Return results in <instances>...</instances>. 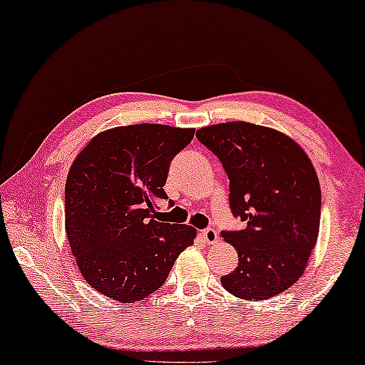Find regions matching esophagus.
<instances>
[{"instance_id":"1","label":"esophagus","mask_w":365,"mask_h":365,"mask_svg":"<svg viewBox=\"0 0 365 365\" xmlns=\"http://www.w3.org/2000/svg\"><path fill=\"white\" fill-rule=\"evenodd\" d=\"M201 236L207 244H217V241H219V234L216 229H204Z\"/></svg>"}]
</instances>
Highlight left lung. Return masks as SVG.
I'll return each mask as SVG.
<instances>
[{"mask_svg": "<svg viewBox=\"0 0 365 365\" xmlns=\"http://www.w3.org/2000/svg\"><path fill=\"white\" fill-rule=\"evenodd\" d=\"M196 136L229 176L234 216L242 231L222 232L239 264L222 287L264 301L294 286L306 271L321 222V186L306 151L277 129L246 121L212 124Z\"/></svg>", "mask_w": 365, "mask_h": 365, "instance_id": "left-lung-1", "label": "left lung"}]
</instances>
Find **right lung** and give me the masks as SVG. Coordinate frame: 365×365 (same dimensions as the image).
Returning a JSON list of instances; mask_svg holds the SVG:
<instances>
[{
  "mask_svg": "<svg viewBox=\"0 0 365 365\" xmlns=\"http://www.w3.org/2000/svg\"><path fill=\"white\" fill-rule=\"evenodd\" d=\"M194 138V128L129 124L106 129L69 168L64 229L89 286L133 304L158 291L197 231L158 219L169 163Z\"/></svg>",
  "mask_w": 365,
  "mask_h": 365,
  "instance_id": "right-lung-1",
  "label": "right lung"
}]
</instances>
